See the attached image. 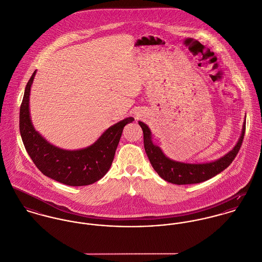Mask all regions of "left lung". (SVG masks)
Returning a JSON list of instances; mask_svg holds the SVG:
<instances>
[{
  "instance_id": "1",
  "label": "left lung",
  "mask_w": 262,
  "mask_h": 262,
  "mask_svg": "<svg viewBox=\"0 0 262 262\" xmlns=\"http://www.w3.org/2000/svg\"><path fill=\"white\" fill-rule=\"evenodd\" d=\"M144 133V145L147 158L154 170L165 181L176 185H188L205 182L216 176L230 166L237 156L245 134V121L238 143L224 157L217 161L205 164H186L176 162L167 158L158 145H154L148 126L139 121Z\"/></svg>"
}]
</instances>
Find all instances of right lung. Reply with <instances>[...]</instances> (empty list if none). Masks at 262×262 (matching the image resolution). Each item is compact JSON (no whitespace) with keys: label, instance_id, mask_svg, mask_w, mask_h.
<instances>
[{"label":"right lung","instance_id":"obj_1","mask_svg":"<svg viewBox=\"0 0 262 262\" xmlns=\"http://www.w3.org/2000/svg\"><path fill=\"white\" fill-rule=\"evenodd\" d=\"M36 70L26 85L20 107V134L25 148L41 173L68 186H86L106 174L113 164L123 127L133 122L127 117L108 127L101 137L85 148L66 150L48 143L35 130L29 112L31 85Z\"/></svg>","mask_w":262,"mask_h":262}]
</instances>
